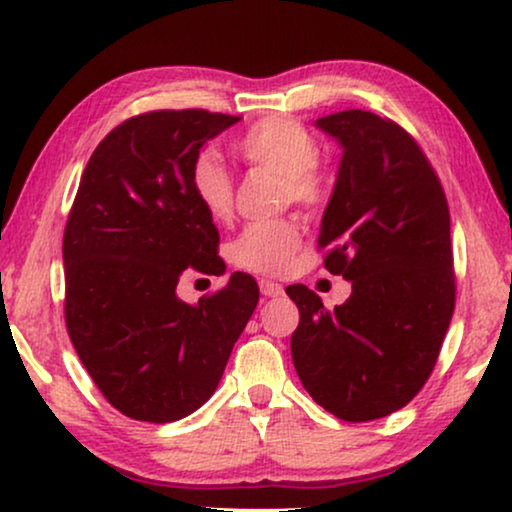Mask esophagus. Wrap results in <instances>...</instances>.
Segmentation results:
<instances>
[{
    "label": "esophagus",
    "mask_w": 512,
    "mask_h": 512,
    "mask_svg": "<svg viewBox=\"0 0 512 512\" xmlns=\"http://www.w3.org/2000/svg\"><path fill=\"white\" fill-rule=\"evenodd\" d=\"M258 286H261V293L265 298H277V296H282V293H284V286L277 284V282H270V279H261Z\"/></svg>",
    "instance_id": "1"
}]
</instances>
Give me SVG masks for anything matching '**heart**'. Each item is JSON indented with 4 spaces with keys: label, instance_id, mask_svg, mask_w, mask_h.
I'll return each mask as SVG.
<instances>
[{
    "label": "heart",
    "instance_id": "obj_1",
    "mask_svg": "<svg viewBox=\"0 0 512 512\" xmlns=\"http://www.w3.org/2000/svg\"><path fill=\"white\" fill-rule=\"evenodd\" d=\"M235 153L249 167H261L282 177V200L305 209L324 205L328 181L319 163V146L310 130L296 118L268 116L251 125L235 142ZM191 191L198 205L214 221H226L235 212V181L212 153L193 160ZM303 244V228L296 219L249 223L228 244L235 268L254 275H279Z\"/></svg>",
    "mask_w": 512,
    "mask_h": 512
}]
</instances>
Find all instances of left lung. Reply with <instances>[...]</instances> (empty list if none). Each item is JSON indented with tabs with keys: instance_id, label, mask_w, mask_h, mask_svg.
I'll list each match as a JSON object with an SVG mask.
<instances>
[{
	"instance_id": "1",
	"label": "left lung",
	"mask_w": 512,
	"mask_h": 512,
	"mask_svg": "<svg viewBox=\"0 0 512 512\" xmlns=\"http://www.w3.org/2000/svg\"><path fill=\"white\" fill-rule=\"evenodd\" d=\"M317 125L345 149L317 247L352 296L328 310L307 286H286L300 312L291 356L321 408L370 422L408 405L436 368L457 298L450 209L396 121L349 109Z\"/></svg>"
}]
</instances>
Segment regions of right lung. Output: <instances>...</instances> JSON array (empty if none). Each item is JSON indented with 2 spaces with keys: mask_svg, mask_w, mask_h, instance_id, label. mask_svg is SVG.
Here are the masks:
<instances>
[{
  "mask_svg": "<svg viewBox=\"0 0 512 512\" xmlns=\"http://www.w3.org/2000/svg\"><path fill=\"white\" fill-rule=\"evenodd\" d=\"M237 121L146 111L116 125L83 170L62 237L67 333L102 396L130 419L167 424L198 410L256 310L258 284L244 272L198 305L177 298L186 270L226 268L188 174L200 146Z\"/></svg>",
  "mask_w": 512,
  "mask_h": 512,
  "instance_id": "add662e5",
  "label": "right lung"
}]
</instances>
